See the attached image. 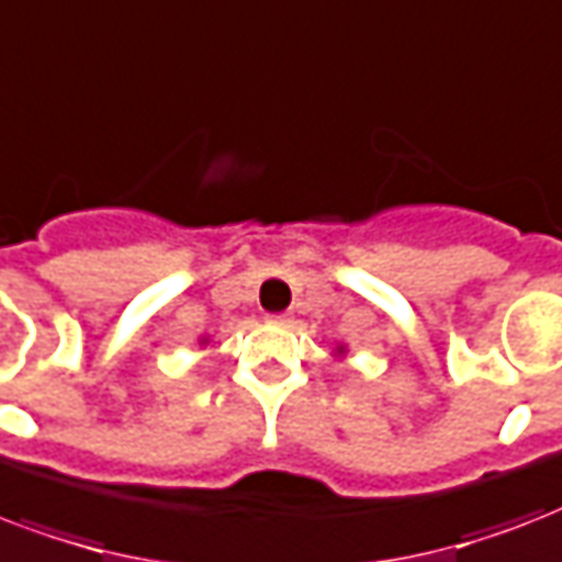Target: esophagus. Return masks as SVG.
<instances>
[{
	"label": "esophagus",
	"instance_id": "34e87169",
	"mask_svg": "<svg viewBox=\"0 0 562 562\" xmlns=\"http://www.w3.org/2000/svg\"><path fill=\"white\" fill-rule=\"evenodd\" d=\"M269 323H276V326H290V323H293V316H290V314H272V316H269Z\"/></svg>",
	"mask_w": 562,
	"mask_h": 562
}]
</instances>
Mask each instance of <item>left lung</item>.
Masks as SVG:
<instances>
[{"label": "left lung", "instance_id": "8db88e82", "mask_svg": "<svg viewBox=\"0 0 562 562\" xmlns=\"http://www.w3.org/2000/svg\"><path fill=\"white\" fill-rule=\"evenodd\" d=\"M335 352H337V356H346V346L340 344V346H337V349H335Z\"/></svg>", "mask_w": 562, "mask_h": 562}]
</instances>
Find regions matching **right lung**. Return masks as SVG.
Wrapping results in <instances>:
<instances>
[{
  "label": "right lung",
  "mask_w": 562,
  "mask_h": 562,
  "mask_svg": "<svg viewBox=\"0 0 562 562\" xmlns=\"http://www.w3.org/2000/svg\"><path fill=\"white\" fill-rule=\"evenodd\" d=\"M204 344H210V340H206V337H201V346H204Z\"/></svg>",
  "instance_id": "right-lung-1"
}]
</instances>
